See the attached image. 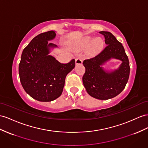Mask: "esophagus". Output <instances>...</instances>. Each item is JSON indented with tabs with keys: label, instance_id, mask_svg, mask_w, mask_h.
Here are the masks:
<instances>
[{
	"label": "esophagus",
	"instance_id": "34e87169",
	"mask_svg": "<svg viewBox=\"0 0 148 148\" xmlns=\"http://www.w3.org/2000/svg\"><path fill=\"white\" fill-rule=\"evenodd\" d=\"M82 63V59L81 58H78L75 59V64L77 65V64H81Z\"/></svg>",
	"mask_w": 148,
	"mask_h": 148
}]
</instances>
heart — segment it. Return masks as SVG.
Returning a JSON list of instances; mask_svg holds the SVG:
<instances>
[{
    "label": "heart",
    "instance_id": "obj_1",
    "mask_svg": "<svg viewBox=\"0 0 148 148\" xmlns=\"http://www.w3.org/2000/svg\"><path fill=\"white\" fill-rule=\"evenodd\" d=\"M82 46L89 47V53L91 55H94L101 51L104 45L103 40L101 37H97L94 39L92 37H88L83 40Z\"/></svg>",
    "mask_w": 148,
    "mask_h": 148
}]
</instances>
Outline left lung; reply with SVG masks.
<instances>
[{"instance_id":"8db88e82","label":"left lung","mask_w":148,"mask_h":148,"mask_svg":"<svg viewBox=\"0 0 148 148\" xmlns=\"http://www.w3.org/2000/svg\"><path fill=\"white\" fill-rule=\"evenodd\" d=\"M100 33L104 35L107 46L96 57L84 60L86 72L82 82L90 96L107 100L116 97L125 88L130 76V67L122 44L111 32L101 31ZM112 58L118 59L122 63L116 70L106 71L101 66Z\"/></svg>"}]
</instances>
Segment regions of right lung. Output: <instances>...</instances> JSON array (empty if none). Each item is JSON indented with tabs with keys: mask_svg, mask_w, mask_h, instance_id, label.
<instances>
[{
	"mask_svg": "<svg viewBox=\"0 0 148 148\" xmlns=\"http://www.w3.org/2000/svg\"><path fill=\"white\" fill-rule=\"evenodd\" d=\"M54 31L40 34L31 41L22 53L18 66L20 81L25 91L37 101H54L62 94L68 73L75 67V60L61 64L49 55L58 47L48 41L56 37Z\"/></svg>",
	"mask_w": 148,
	"mask_h": 148,
	"instance_id": "add662e5",
	"label": "right lung"
}]
</instances>
